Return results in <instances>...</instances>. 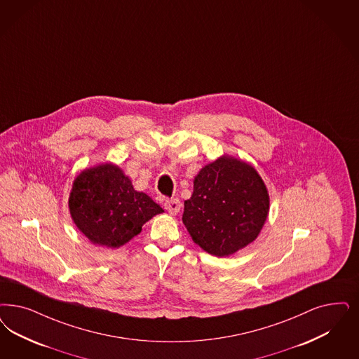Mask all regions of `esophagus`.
<instances>
[{
    "mask_svg": "<svg viewBox=\"0 0 359 359\" xmlns=\"http://www.w3.org/2000/svg\"><path fill=\"white\" fill-rule=\"evenodd\" d=\"M164 208L168 210L171 215H177L182 210V204L177 198H168L164 203Z\"/></svg>",
    "mask_w": 359,
    "mask_h": 359,
    "instance_id": "obj_1",
    "label": "esophagus"
}]
</instances>
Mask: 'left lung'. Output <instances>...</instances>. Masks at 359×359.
Masks as SVG:
<instances>
[{
	"label": "left lung",
	"instance_id": "1",
	"mask_svg": "<svg viewBox=\"0 0 359 359\" xmlns=\"http://www.w3.org/2000/svg\"><path fill=\"white\" fill-rule=\"evenodd\" d=\"M269 194L253 165L223 155L204 165L184 201L183 223L194 243L216 257L253 243L269 213Z\"/></svg>",
	"mask_w": 359,
	"mask_h": 359
}]
</instances>
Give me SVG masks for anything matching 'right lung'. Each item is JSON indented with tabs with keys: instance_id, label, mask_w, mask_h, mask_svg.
I'll return each mask as SVG.
<instances>
[{
	"instance_id": "right-lung-1",
	"label": "right lung",
	"mask_w": 359,
	"mask_h": 359,
	"mask_svg": "<svg viewBox=\"0 0 359 359\" xmlns=\"http://www.w3.org/2000/svg\"><path fill=\"white\" fill-rule=\"evenodd\" d=\"M69 210L76 228L99 247H122L142 232L143 224L164 210L136 191L123 170L103 163L75 177Z\"/></svg>"
}]
</instances>
